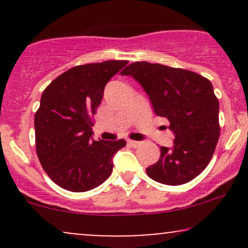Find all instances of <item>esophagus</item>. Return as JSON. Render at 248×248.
Segmentation results:
<instances>
[{
    "mask_svg": "<svg viewBox=\"0 0 248 248\" xmlns=\"http://www.w3.org/2000/svg\"><path fill=\"white\" fill-rule=\"evenodd\" d=\"M128 143H129V146H132V147H134V148H138L139 146H140V142H139V141L129 140V141H128Z\"/></svg>",
    "mask_w": 248,
    "mask_h": 248,
    "instance_id": "esophagus-1",
    "label": "esophagus"
}]
</instances>
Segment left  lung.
I'll return each instance as SVG.
<instances>
[{
	"label": "left lung",
	"mask_w": 248,
	"mask_h": 248,
	"mask_svg": "<svg viewBox=\"0 0 248 248\" xmlns=\"http://www.w3.org/2000/svg\"><path fill=\"white\" fill-rule=\"evenodd\" d=\"M143 87L154 112L169 120L171 148L161 147L158 161L146 169L158 183L181 186L205 169L219 140V102L211 81L183 69L136 62L121 72Z\"/></svg>",
	"instance_id": "8db88e82"
}]
</instances>
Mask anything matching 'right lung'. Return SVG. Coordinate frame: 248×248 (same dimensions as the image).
Segmentation results:
<instances>
[{
    "label": "right lung",
    "mask_w": 248,
    "mask_h": 248,
    "mask_svg": "<svg viewBox=\"0 0 248 248\" xmlns=\"http://www.w3.org/2000/svg\"><path fill=\"white\" fill-rule=\"evenodd\" d=\"M127 61L79 65L44 90L35 115L36 150L47 176L62 189L85 192L104 183L126 141L93 140L92 116L105 86Z\"/></svg>",
    "instance_id": "right-lung-1"
}]
</instances>
